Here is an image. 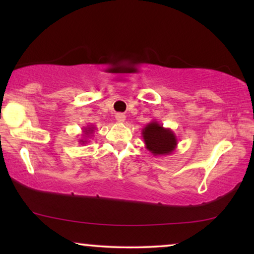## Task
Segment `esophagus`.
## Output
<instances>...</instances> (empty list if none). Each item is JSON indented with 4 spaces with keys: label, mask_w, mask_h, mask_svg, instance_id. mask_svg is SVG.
Instances as JSON below:
<instances>
[{
    "label": "esophagus",
    "mask_w": 254,
    "mask_h": 254,
    "mask_svg": "<svg viewBox=\"0 0 254 254\" xmlns=\"http://www.w3.org/2000/svg\"><path fill=\"white\" fill-rule=\"evenodd\" d=\"M116 120L118 121V123H124V121L126 120V116H125L124 113H117Z\"/></svg>",
    "instance_id": "esophagus-1"
}]
</instances>
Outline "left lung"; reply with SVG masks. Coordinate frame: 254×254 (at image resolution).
Returning a JSON list of instances; mask_svg holds the SVG:
<instances>
[{
	"mask_svg": "<svg viewBox=\"0 0 254 254\" xmlns=\"http://www.w3.org/2000/svg\"><path fill=\"white\" fill-rule=\"evenodd\" d=\"M142 137L145 148L154 156H168L176 150L178 140L176 134L170 128L163 127L156 120L145 125L142 128Z\"/></svg>",
	"mask_w": 254,
	"mask_h": 254,
	"instance_id": "obj_1",
	"label": "left lung"
}]
</instances>
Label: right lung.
<instances>
[{"mask_svg":"<svg viewBox=\"0 0 254 254\" xmlns=\"http://www.w3.org/2000/svg\"><path fill=\"white\" fill-rule=\"evenodd\" d=\"M93 131H95V126H92V125H90V126H86L83 128V136H84V138H81L79 140V143L81 144H84L88 142V137L92 136L91 134H93Z\"/></svg>","mask_w":254,"mask_h":254,"instance_id":"1","label":"right lung"}]
</instances>
